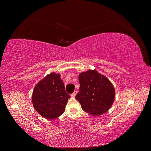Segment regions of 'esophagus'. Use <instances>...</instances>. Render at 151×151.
<instances>
[{
	"mask_svg": "<svg viewBox=\"0 0 151 151\" xmlns=\"http://www.w3.org/2000/svg\"><path fill=\"white\" fill-rule=\"evenodd\" d=\"M77 91L76 90L74 93H73L72 94H71V97H75L76 95L77 94Z\"/></svg>",
	"mask_w": 151,
	"mask_h": 151,
	"instance_id": "obj_1",
	"label": "esophagus"
}]
</instances>
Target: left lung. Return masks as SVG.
<instances>
[{
  "label": "left lung",
  "mask_w": 151,
  "mask_h": 151,
  "mask_svg": "<svg viewBox=\"0 0 151 151\" xmlns=\"http://www.w3.org/2000/svg\"><path fill=\"white\" fill-rule=\"evenodd\" d=\"M79 81V92L76 99L84 111L98 116L110 108L115 99V91L106 77L95 70H88L81 73Z\"/></svg>",
  "instance_id": "obj_1"
}]
</instances>
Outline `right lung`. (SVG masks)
<instances>
[{
  "label": "right lung",
  "mask_w": 151,
  "mask_h": 151,
  "mask_svg": "<svg viewBox=\"0 0 151 151\" xmlns=\"http://www.w3.org/2000/svg\"><path fill=\"white\" fill-rule=\"evenodd\" d=\"M70 97L66 93L60 75L52 73L36 84L32 101L35 109L43 117L53 119L65 111Z\"/></svg>",
  "instance_id": "right-lung-1"
}]
</instances>
